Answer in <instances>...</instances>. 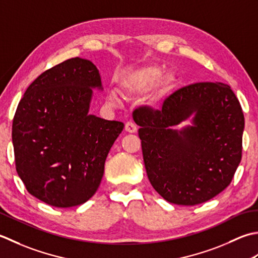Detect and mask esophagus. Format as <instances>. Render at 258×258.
I'll return each mask as SVG.
<instances>
[{"instance_id":"34e87169","label":"esophagus","mask_w":258,"mask_h":258,"mask_svg":"<svg viewBox=\"0 0 258 258\" xmlns=\"http://www.w3.org/2000/svg\"><path fill=\"white\" fill-rule=\"evenodd\" d=\"M124 129H125V131H127V133L134 134L137 131V125L133 121H128L124 125Z\"/></svg>"}]
</instances>
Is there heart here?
I'll return each mask as SVG.
<instances>
[{"label":"heart","instance_id":"obj_1","mask_svg":"<svg viewBox=\"0 0 258 258\" xmlns=\"http://www.w3.org/2000/svg\"><path fill=\"white\" fill-rule=\"evenodd\" d=\"M164 70L162 68L156 64H148L139 68L133 72L125 75L121 82H120V90L125 97H137L141 96L152 90L161 80ZM175 79L172 77H167L162 79L159 83V89L161 92H166L172 87ZM109 100L111 102H118V97L114 92L109 94Z\"/></svg>","mask_w":258,"mask_h":258}]
</instances>
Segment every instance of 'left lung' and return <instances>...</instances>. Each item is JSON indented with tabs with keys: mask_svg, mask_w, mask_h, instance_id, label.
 I'll return each mask as SVG.
<instances>
[{
	"mask_svg": "<svg viewBox=\"0 0 258 258\" xmlns=\"http://www.w3.org/2000/svg\"><path fill=\"white\" fill-rule=\"evenodd\" d=\"M194 115L182 131L173 125ZM147 176L159 195L194 206L227 187L241 160L244 113L237 97L222 82H198L168 97L161 110L136 109Z\"/></svg>",
	"mask_w": 258,
	"mask_h": 258,
	"instance_id": "1",
	"label": "left lung"
}]
</instances>
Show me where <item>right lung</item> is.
I'll return each instance as SVG.
<instances>
[{
    "label": "right lung",
    "mask_w": 258,
    "mask_h": 258,
    "mask_svg": "<svg viewBox=\"0 0 258 258\" xmlns=\"http://www.w3.org/2000/svg\"><path fill=\"white\" fill-rule=\"evenodd\" d=\"M101 89L91 61L72 57L44 71L20 100L12 124L15 168L31 195L54 207L89 201L123 123L89 114Z\"/></svg>",
    "instance_id": "1"
}]
</instances>
